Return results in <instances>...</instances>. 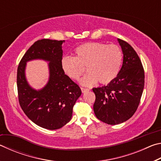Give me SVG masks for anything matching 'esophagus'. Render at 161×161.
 I'll list each match as a JSON object with an SVG mask.
<instances>
[{
  "instance_id": "obj_1",
  "label": "esophagus",
  "mask_w": 161,
  "mask_h": 161,
  "mask_svg": "<svg viewBox=\"0 0 161 161\" xmlns=\"http://www.w3.org/2000/svg\"><path fill=\"white\" fill-rule=\"evenodd\" d=\"M81 90L82 92V93H85V92H88L89 89H85V88H83V87H81Z\"/></svg>"
}]
</instances>
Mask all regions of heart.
<instances>
[{"instance_id": "obj_1", "label": "heart", "mask_w": 161, "mask_h": 161, "mask_svg": "<svg viewBox=\"0 0 161 161\" xmlns=\"http://www.w3.org/2000/svg\"><path fill=\"white\" fill-rule=\"evenodd\" d=\"M75 58L63 57L61 67L68 77L77 80L84 74L80 84L91 86L98 81L102 84L112 81L121 67L123 54L119 46L99 42H86L75 50Z\"/></svg>"}]
</instances>
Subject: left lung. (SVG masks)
Returning <instances> with one entry per match:
<instances>
[{"label":"left lung","instance_id":"8db88e82","mask_svg":"<svg viewBox=\"0 0 161 161\" xmlns=\"http://www.w3.org/2000/svg\"><path fill=\"white\" fill-rule=\"evenodd\" d=\"M123 53L119 74L107 86L93 88L94 111L104 123L116 125L131 117L139 105L144 87V70L139 57L129 43L117 39Z\"/></svg>","mask_w":161,"mask_h":161}]
</instances>
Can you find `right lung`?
I'll return each mask as SVG.
<instances>
[{
  "label": "right lung",
  "mask_w": 161,
  "mask_h": 161,
  "mask_svg": "<svg viewBox=\"0 0 161 161\" xmlns=\"http://www.w3.org/2000/svg\"><path fill=\"white\" fill-rule=\"evenodd\" d=\"M63 42L64 40H37L24 54L18 67L17 86L22 109L33 123L49 130L60 129L70 121L73 107L81 94L79 86L62 69ZM35 59L49 62L48 82L37 91L29 85L25 76L26 62Z\"/></svg>",
  "instance_id": "add662e5"
}]
</instances>
